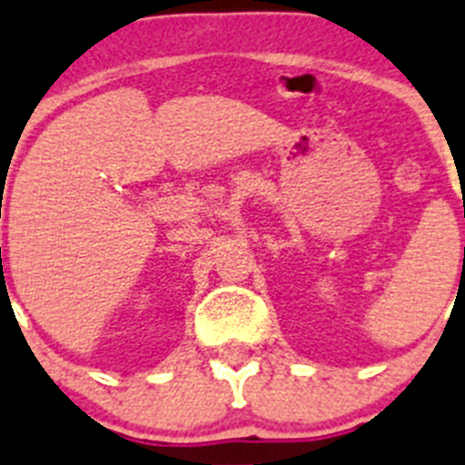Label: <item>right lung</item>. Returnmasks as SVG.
Returning <instances> with one entry per match:
<instances>
[{
	"instance_id": "right-lung-1",
	"label": "right lung",
	"mask_w": 465,
	"mask_h": 465,
	"mask_svg": "<svg viewBox=\"0 0 465 465\" xmlns=\"http://www.w3.org/2000/svg\"><path fill=\"white\" fill-rule=\"evenodd\" d=\"M0 252H2V250H0Z\"/></svg>"
}]
</instances>
